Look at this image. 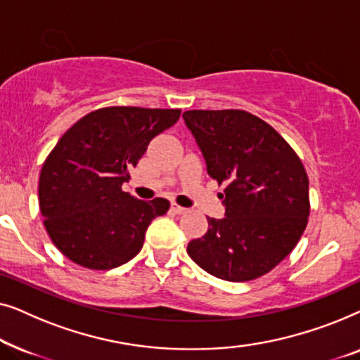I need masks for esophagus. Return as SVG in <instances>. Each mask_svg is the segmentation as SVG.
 Returning <instances> with one entry per match:
<instances>
[{
	"mask_svg": "<svg viewBox=\"0 0 360 360\" xmlns=\"http://www.w3.org/2000/svg\"><path fill=\"white\" fill-rule=\"evenodd\" d=\"M172 211H174L175 214H185V213H188V210L184 208V206L176 205V203H172Z\"/></svg>",
	"mask_w": 360,
	"mask_h": 360,
	"instance_id": "obj_1",
	"label": "esophagus"
}]
</instances>
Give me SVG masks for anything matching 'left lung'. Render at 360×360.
Listing matches in <instances>:
<instances>
[{
  "instance_id": "left-lung-1",
  "label": "left lung",
  "mask_w": 360,
  "mask_h": 360,
  "mask_svg": "<svg viewBox=\"0 0 360 360\" xmlns=\"http://www.w3.org/2000/svg\"><path fill=\"white\" fill-rule=\"evenodd\" d=\"M184 120L210 176L226 185V216L208 218V231L190 240L186 252L228 282L262 277L292 252L307 228V170L288 142L248 111L191 110Z\"/></svg>"
}]
</instances>
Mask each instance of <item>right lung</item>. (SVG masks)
<instances>
[{"instance_id":"right-lung-1","label":"right lung","mask_w":360,"mask_h":360,"mask_svg":"<svg viewBox=\"0 0 360 360\" xmlns=\"http://www.w3.org/2000/svg\"><path fill=\"white\" fill-rule=\"evenodd\" d=\"M180 112L108 106L88 112L58 139L39 176V208L49 238L67 259L110 270L139 254L152 219L170 203L137 200L121 185Z\"/></svg>"}]
</instances>
